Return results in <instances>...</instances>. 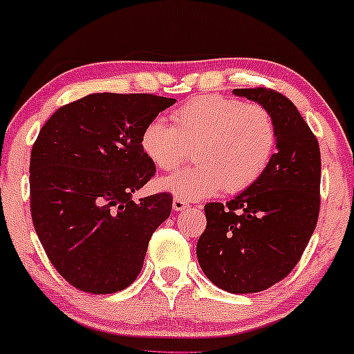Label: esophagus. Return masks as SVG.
<instances>
[{
    "label": "esophagus",
    "instance_id": "obj_1",
    "mask_svg": "<svg viewBox=\"0 0 354 354\" xmlns=\"http://www.w3.org/2000/svg\"><path fill=\"white\" fill-rule=\"evenodd\" d=\"M189 206V203L188 201H185L183 200V198H174L173 200V209L174 211H183V209H186Z\"/></svg>",
    "mask_w": 354,
    "mask_h": 354
}]
</instances>
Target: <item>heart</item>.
<instances>
[{
	"instance_id": "obj_1",
	"label": "heart",
	"mask_w": 354,
	"mask_h": 354,
	"mask_svg": "<svg viewBox=\"0 0 354 354\" xmlns=\"http://www.w3.org/2000/svg\"><path fill=\"white\" fill-rule=\"evenodd\" d=\"M165 120H153L141 133L145 156L161 171H174L193 148L196 165L160 181L183 200L243 193L254 185L273 160L276 121L261 104L206 95L189 100Z\"/></svg>"
}]
</instances>
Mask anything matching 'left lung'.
Segmentation results:
<instances>
[{
    "label": "left lung",
    "mask_w": 354,
    "mask_h": 354,
    "mask_svg": "<svg viewBox=\"0 0 354 354\" xmlns=\"http://www.w3.org/2000/svg\"><path fill=\"white\" fill-rule=\"evenodd\" d=\"M276 121V153L266 173L234 200L205 206L196 254L203 273L230 293H258L291 273L319 214L321 154L299 111L270 88H238Z\"/></svg>",
    "instance_id": "left-lung-1"
}]
</instances>
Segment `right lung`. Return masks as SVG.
I'll list each match as a JSON object with an SVG mask.
<instances>
[{
  "label": "right lung",
  "instance_id": "obj_1",
  "mask_svg": "<svg viewBox=\"0 0 354 354\" xmlns=\"http://www.w3.org/2000/svg\"><path fill=\"white\" fill-rule=\"evenodd\" d=\"M176 100L149 93H95L53 113L30 161L31 218L51 265L93 295L124 290L173 196L131 194L156 173L141 149L145 126Z\"/></svg>",
  "mask_w": 354,
  "mask_h": 354
}]
</instances>
